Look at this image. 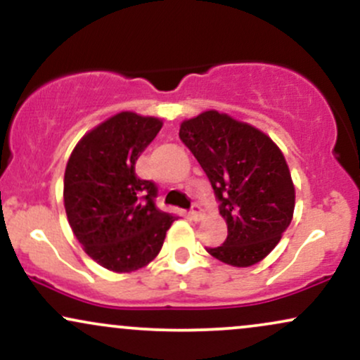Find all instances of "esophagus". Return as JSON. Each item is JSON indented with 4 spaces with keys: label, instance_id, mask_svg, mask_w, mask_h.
<instances>
[{
    "label": "esophagus",
    "instance_id": "obj_1",
    "mask_svg": "<svg viewBox=\"0 0 360 360\" xmlns=\"http://www.w3.org/2000/svg\"><path fill=\"white\" fill-rule=\"evenodd\" d=\"M189 217H191V220L194 221H200L201 217H203V210H201L198 205H193L191 212H189Z\"/></svg>",
    "mask_w": 360,
    "mask_h": 360
}]
</instances>
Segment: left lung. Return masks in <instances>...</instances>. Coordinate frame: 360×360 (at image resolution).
I'll list each match as a JSON object with an SVG mask.
<instances>
[{
  "instance_id": "obj_1",
  "label": "left lung",
  "mask_w": 360,
  "mask_h": 360,
  "mask_svg": "<svg viewBox=\"0 0 360 360\" xmlns=\"http://www.w3.org/2000/svg\"><path fill=\"white\" fill-rule=\"evenodd\" d=\"M179 137L208 176L229 226L226 240L208 254L233 267L260 262L295 212V184L281 148L259 128L217 110L184 120Z\"/></svg>"
}]
</instances>
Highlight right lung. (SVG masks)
<instances>
[{"label": "right lung", "instance_id": "add662e5", "mask_svg": "<svg viewBox=\"0 0 360 360\" xmlns=\"http://www.w3.org/2000/svg\"><path fill=\"white\" fill-rule=\"evenodd\" d=\"M160 128L162 120L122 111L89 130L65 166L69 225L86 254L118 274L152 262L176 220L155 206V184L135 174Z\"/></svg>", "mask_w": 360, "mask_h": 360}]
</instances>
